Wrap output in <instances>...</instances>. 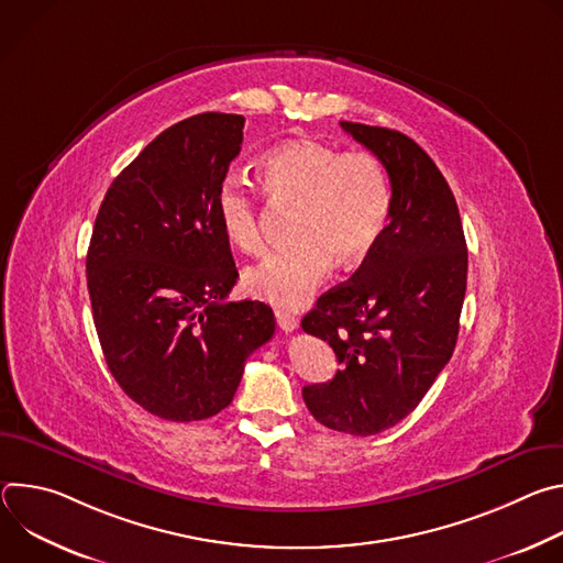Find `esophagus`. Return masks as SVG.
<instances>
[{
  "label": "esophagus",
  "mask_w": 563,
  "mask_h": 563,
  "mask_svg": "<svg viewBox=\"0 0 563 563\" xmlns=\"http://www.w3.org/2000/svg\"><path fill=\"white\" fill-rule=\"evenodd\" d=\"M276 323L283 332H294L298 328V318L287 309H276Z\"/></svg>",
  "instance_id": "1"
}]
</instances>
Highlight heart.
<instances>
[{
  "instance_id": "obj_1",
  "label": "heart",
  "mask_w": 563,
  "mask_h": 563,
  "mask_svg": "<svg viewBox=\"0 0 563 563\" xmlns=\"http://www.w3.org/2000/svg\"><path fill=\"white\" fill-rule=\"evenodd\" d=\"M261 167L274 200L300 205L294 227L298 243L252 265L245 289L254 298L296 307L330 276L334 258L356 265L374 250L389 218V178L376 155L343 153L318 140L283 142ZM216 216L229 245L245 254L263 247L261 213L245 180L222 178Z\"/></svg>"
}]
</instances>
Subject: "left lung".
Here are the masks:
<instances>
[{
    "label": "left lung",
    "mask_w": 563,
    "mask_h": 563,
    "mask_svg": "<svg viewBox=\"0 0 563 563\" xmlns=\"http://www.w3.org/2000/svg\"><path fill=\"white\" fill-rule=\"evenodd\" d=\"M391 185L389 222L343 285L316 300L302 330L330 343L341 369L305 385L311 417L369 437L404 421L448 365L467 283V247L450 185L432 157L394 129L341 122Z\"/></svg>",
    "instance_id": "obj_1"
}]
</instances>
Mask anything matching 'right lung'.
I'll return each mask as SVG.
<instances>
[{
  "instance_id": "add662e5",
  "label": "right lung",
  "mask_w": 563,
  "mask_h": 563,
  "mask_svg": "<svg viewBox=\"0 0 563 563\" xmlns=\"http://www.w3.org/2000/svg\"><path fill=\"white\" fill-rule=\"evenodd\" d=\"M243 126L233 113L169 126L111 183L96 218L87 283L107 365L131 400L167 421L224 410L276 330L265 302L224 300L238 269L216 194Z\"/></svg>"
}]
</instances>
